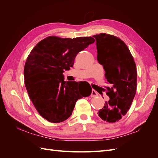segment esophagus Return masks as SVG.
Instances as JSON below:
<instances>
[{"label": "esophagus", "mask_w": 158, "mask_h": 158, "mask_svg": "<svg viewBox=\"0 0 158 158\" xmlns=\"http://www.w3.org/2000/svg\"><path fill=\"white\" fill-rule=\"evenodd\" d=\"M98 92L95 90L93 89L92 92V94H91V97H96V96H98Z\"/></svg>", "instance_id": "34e87169"}]
</instances>
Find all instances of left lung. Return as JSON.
<instances>
[{"instance_id": "8db88e82", "label": "left lung", "mask_w": 158, "mask_h": 158, "mask_svg": "<svg viewBox=\"0 0 158 158\" xmlns=\"http://www.w3.org/2000/svg\"><path fill=\"white\" fill-rule=\"evenodd\" d=\"M94 37L96 40L98 60L103 65L109 84L106 88L110 99L98 114L104 121L115 123L127 114L135 96L136 64L130 50L120 38L105 33Z\"/></svg>"}]
</instances>
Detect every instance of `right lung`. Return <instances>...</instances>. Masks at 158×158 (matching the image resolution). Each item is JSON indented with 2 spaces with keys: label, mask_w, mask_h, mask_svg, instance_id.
Here are the masks:
<instances>
[{
  "label": "right lung",
  "mask_w": 158,
  "mask_h": 158,
  "mask_svg": "<svg viewBox=\"0 0 158 158\" xmlns=\"http://www.w3.org/2000/svg\"><path fill=\"white\" fill-rule=\"evenodd\" d=\"M95 42L92 37L61 38L49 36L40 41L28 55L24 83L37 112L47 121L58 123L73 113L81 94L77 82H65L63 73L73 67L79 52Z\"/></svg>",
  "instance_id": "obj_1"
}]
</instances>
